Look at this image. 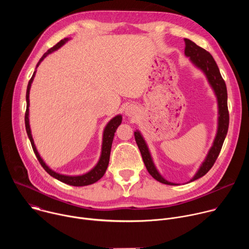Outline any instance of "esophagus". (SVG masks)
I'll use <instances>...</instances> for the list:
<instances>
[{
	"label": "esophagus",
	"mask_w": 249,
	"mask_h": 249,
	"mask_svg": "<svg viewBox=\"0 0 249 249\" xmlns=\"http://www.w3.org/2000/svg\"><path fill=\"white\" fill-rule=\"evenodd\" d=\"M136 113V107L133 105H129L128 107L125 109V114L127 116H133Z\"/></svg>",
	"instance_id": "obj_1"
}]
</instances>
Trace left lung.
Masks as SVG:
<instances>
[{
    "instance_id": "1",
    "label": "left lung",
    "mask_w": 249,
    "mask_h": 249,
    "mask_svg": "<svg viewBox=\"0 0 249 249\" xmlns=\"http://www.w3.org/2000/svg\"><path fill=\"white\" fill-rule=\"evenodd\" d=\"M185 42V50L184 53L186 56L190 58L192 63L201 69L203 72L205 73L210 85L212 86L213 89L215 90V93L218 98V104H219V126H218V133L215 138L214 144H213V147L211 148L205 161L202 163L200 169L198 172L195 174V176L190 181H194L203 175H205L211 168L214 165L215 161L217 160L220 152L222 150L223 144L225 138L228 133L229 129V123H230V114H229V109H228V92H227V86L222 78V75L220 73V70L218 68L217 63L215 62L213 56L203 49L202 47L196 45L193 41L184 38ZM135 135V140L136 143L139 147V150L141 152L142 158H143L144 163L149 171V173L154 177V178L161 183L167 184V185H176L172 182H168L165 180L163 177L158 172L152 157L150 155L149 149L147 147V144L145 140L142 137L139 131H136L134 133Z\"/></svg>"
}]
</instances>
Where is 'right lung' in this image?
Listing matches in <instances>:
<instances>
[{"label":"right lung","mask_w":249,"mask_h":249,"mask_svg":"<svg viewBox=\"0 0 249 249\" xmlns=\"http://www.w3.org/2000/svg\"><path fill=\"white\" fill-rule=\"evenodd\" d=\"M68 41V38H64L62 39L60 42H58L55 46H53L52 48H50L46 53L43 54V56L40 58L39 62L37 63L36 67L39 66V64L41 63V61L51 52L57 50L58 48H60L65 42ZM35 73L36 71H34V73L31 77V79L28 82L27 85V89H26V110H25V115H24V122H25V129H26V133L27 136L30 140V143L33 149V152L36 156L38 161L40 162V164L42 165V167L45 169V171L47 173H49L51 176H53L54 178L60 180L61 182H64L66 184L69 185H73V186H86V185H89L92 184L94 182H96L97 180H99L101 177L104 175L106 169H107L108 163H109V158H110V151H111V145H112V141H113V137H114V133L116 132V129L118 128V126L121 124L122 122V116L121 115H117L114 118H112L108 124L106 125L104 132H103V142H102V151H101V156L99 159V161L97 162V164L88 173L83 174V175H78V176H68V175H63V174H59L55 171H53L52 169H50L45 162L43 161V160L40 158L36 148H35L34 142L31 136V132H30V127H29V119H28V114H29V89L31 87V83L33 81V78L35 76Z\"/></svg>","instance_id":"add662e5"}]
</instances>
